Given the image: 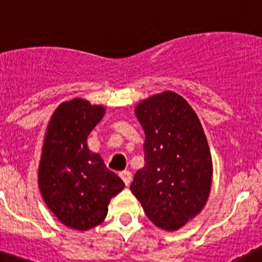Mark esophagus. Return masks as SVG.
Masks as SVG:
<instances>
[{
	"instance_id": "esophagus-1",
	"label": "esophagus",
	"mask_w": 262,
	"mask_h": 262,
	"mask_svg": "<svg viewBox=\"0 0 262 262\" xmlns=\"http://www.w3.org/2000/svg\"><path fill=\"white\" fill-rule=\"evenodd\" d=\"M119 175H120L121 180L124 181V184H125L126 186H129V184H130V181H132V173L129 172V171L125 170V171H121Z\"/></svg>"
}]
</instances>
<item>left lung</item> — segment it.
Listing matches in <instances>:
<instances>
[{"label":"left lung","instance_id":"obj_1","mask_svg":"<svg viewBox=\"0 0 262 262\" xmlns=\"http://www.w3.org/2000/svg\"><path fill=\"white\" fill-rule=\"evenodd\" d=\"M146 134L144 167L130 190L157 227L176 231L198 215L212 186L213 163L203 126L189 102L172 91L136 107Z\"/></svg>","mask_w":262,"mask_h":262}]
</instances>
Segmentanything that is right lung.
<instances>
[{"label":"right lung","instance_id":"obj_1","mask_svg":"<svg viewBox=\"0 0 262 262\" xmlns=\"http://www.w3.org/2000/svg\"><path fill=\"white\" fill-rule=\"evenodd\" d=\"M104 114V106L83 99L62 102L44 137L38 175L41 196L64 226L77 231L99 226L110 199L125 186L87 147V137Z\"/></svg>","mask_w":262,"mask_h":262}]
</instances>
